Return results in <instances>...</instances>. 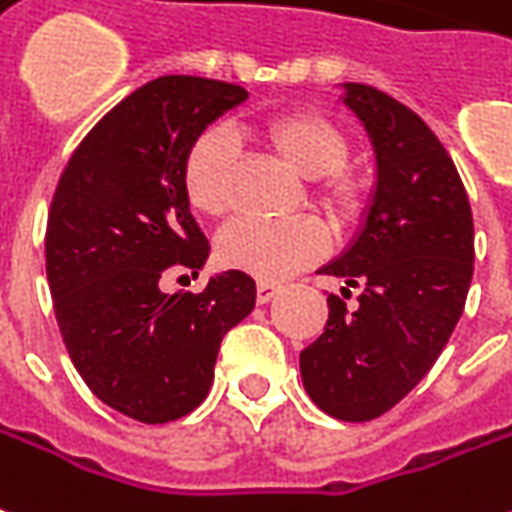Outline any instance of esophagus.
I'll use <instances>...</instances> for the list:
<instances>
[{"label":"esophagus","instance_id":"1","mask_svg":"<svg viewBox=\"0 0 512 512\" xmlns=\"http://www.w3.org/2000/svg\"><path fill=\"white\" fill-rule=\"evenodd\" d=\"M280 293L277 282H257V305H268Z\"/></svg>","mask_w":512,"mask_h":512}]
</instances>
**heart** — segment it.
Returning a JSON list of instances; mask_svg holds the SVG:
<instances>
[{"label": "heart", "instance_id": "obj_1", "mask_svg": "<svg viewBox=\"0 0 512 512\" xmlns=\"http://www.w3.org/2000/svg\"><path fill=\"white\" fill-rule=\"evenodd\" d=\"M257 141L280 157L282 166L318 180V199L338 219H349L360 205V185L343 174L349 157L346 132L321 113L299 110L263 121ZM238 149L227 127H210L196 138L182 166L185 194L207 216L227 213L232 202V171ZM327 249V235L316 221H232L219 238L224 266L246 271L260 280H285L299 268L316 263Z\"/></svg>", "mask_w": 512, "mask_h": 512}]
</instances>
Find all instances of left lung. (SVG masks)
Returning a JSON list of instances; mask_svg holds the SVG:
<instances>
[{
  "label": "left lung",
  "mask_w": 512,
  "mask_h": 512,
  "mask_svg": "<svg viewBox=\"0 0 512 512\" xmlns=\"http://www.w3.org/2000/svg\"><path fill=\"white\" fill-rule=\"evenodd\" d=\"M341 99L366 130L374 188L355 238L318 271L360 288L299 355L307 396L327 416L371 421L424 380L463 316L474 274V221L460 174L416 113L363 82Z\"/></svg>",
  "instance_id": "left-lung-1"
}]
</instances>
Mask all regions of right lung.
Listing matches in <instances>:
<instances>
[{
	"label": "right lung",
	"instance_id": "add662e5",
	"mask_svg": "<svg viewBox=\"0 0 512 512\" xmlns=\"http://www.w3.org/2000/svg\"><path fill=\"white\" fill-rule=\"evenodd\" d=\"M246 96L185 74L146 82L85 135L57 182L46 227L57 327L96 399L144 424L202 405L221 338L255 310V280L232 268L196 296L160 291L169 268L199 271L210 255L185 155Z\"/></svg>",
	"mask_w": 512,
	"mask_h": 512
}]
</instances>
